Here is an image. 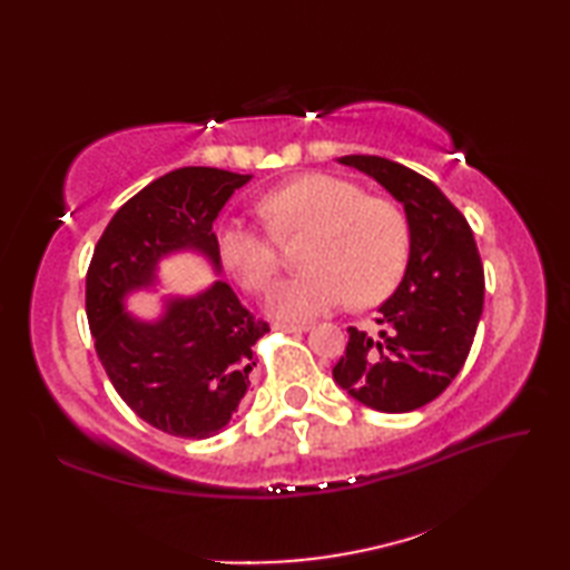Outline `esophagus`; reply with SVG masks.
<instances>
[{
	"label": "esophagus",
	"instance_id": "34e87169",
	"mask_svg": "<svg viewBox=\"0 0 570 570\" xmlns=\"http://www.w3.org/2000/svg\"><path fill=\"white\" fill-rule=\"evenodd\" d=\"M274 328H276V331H284V333H306L308 325H298V323H276Z\"/></svg>",
	"mask_w": 570,
	"mask_h": 570
}]
</instances>
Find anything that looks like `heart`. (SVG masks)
<instances>
[{
  "label": "heart",
  "mask_w": 570,
  "mask_h": 570,
  "mask_svg": "<svg viewBox=\"0 0 570 570\" xmlns=\"http://www.w3.org/2000/svg\"><path fill=\"white\" fill-rule=\"evenodd\" d=\"M259 213L276 235L311 229L304 249L308 272L284 278L269 296L278 321L318 318L353 296L357 306L377 304L399 284L409 257L404 213L384 198L362 196L345 178L298 176L266 193ZM217 254L235 282L252 294L269 288L278 269L274 239L245 220L217 229Z\"/></svg>",
  "instance_id": "heart-1"
}]
</instances>
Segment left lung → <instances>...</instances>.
<instances>
[{
  "label": "left lung",
  "instance_id": "8db88e82",
  "mask_svg": "<svg viewBox=\"0 0 570 570\" xmlns=\"http://www.w3.org/2000/svg\"><path fill=\"white\" fill-rule=\"evenodd\" d=\"M337 164L367 174L404 205L409 262L396 292L377 308L374 331L347 328L333 380L360 404L406 414L433 402L465 365L485 272L463 213L429 178L382 156L350 154Z\"/></svg>",
  "mask_w": 570,
  "mask_h": 570
}]
</instances>
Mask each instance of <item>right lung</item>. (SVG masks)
<instances>
[{
	"instance_id": "add662e5",
	"label": "right lung",
	"mask_w": 570,
	"mask_h": 570,
	"mask_svg": "<svg viewBox=\"0 0 570 570\" xmlns=\"http://www.w3.org/2000/svg\"><path fill=\"white\" fill-rule=\"evenodd\" d=\"M249 174L184 166L151 180L105 227L85 278V311L102 367L139 419L178 439L223 431L247 394L252 347L269 331L217 278L193 296H164L147 321L127 296L156 292L159 266L193 252L223 272L213 223Z\"/></svg>"
}]
</instances>
